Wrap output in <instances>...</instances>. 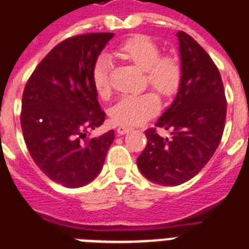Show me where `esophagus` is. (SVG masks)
<instances>
[{"mask_svg": "<svg viewBox=\"0 0 249 249\" xmlns=\"http://www.w3.org/2000/svg\"><path fill=\"white\" fill-rule=\"evenodd\" d=\"M131 127H127V126H120L118 128H117V132L120 133V135H124V133L129 132L131 131Z\"/></svg>", "mask_w": 249, "mask_h": 249, "instance_id": "esophagus-1", "label": "esophagus"}]
</instances>
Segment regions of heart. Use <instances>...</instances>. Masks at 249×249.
<instances>
[{
    "mask_svg": "<svg viewBox=\"0 0 249 249\" xmlns=\"http://www.w3.org/2000/svg\"><path fill=\"white\" fill-rule=\"evenodd\" d=\"M114 55L143 70L145 86L152 87L163 99L174 98L182 84L184 69L176 55L161 54L160 46L146 35H133L114 50ZM110 64L107 58H99L93 67V84L103 99L112 94ZM160 109V99L154 92L123 97L110 109V118L117 124L137 126L150 120Z\"/></svg>",
    "mask_w": 249,
    "mask_h": 249,
    "instance_id": "obj_1",
    "label": "heart"
}]
</instances>
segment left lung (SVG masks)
<instances>
[{"label": "left lung", "mask_w": 249, "mask_h": 249, "mask_svg": "<svg viewBox=\"0 0 249 249\" xmlns=\"http://www.w3.org/2000/svg\"><path fill=\"white\" fill-rule=\"evenodd\" d=\"M184 78L179 93L155 126L171 131L161 137L145 131L147 145L137 159L140 171L151 181L174 186L194 178L220 143L227 99L219 70L205 50L184 31L178 33Z\"/></svg>", "instance_id": "obj_1"}]
</instances>
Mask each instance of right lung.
I'll return each instance as SVG.
<instances>
[{"instance_id": "1", "label": "right lung", "mask_w": 249, "mask_h": 249, "mask_svg": "<svg viewBox=\"0 0 249 249\" xmlns=\"http://www.w3.org/2000/svg\"><path fill=\"white\" fill-rule=\"evenodd\" d=\"M113 36L84 34L59 42L23 89L20 120L27 150L49 179L67 188H79L98 176L114 140L113 129L87 139L89 129L106 120L92 73Z\"/></svg>"}]
</instances>
